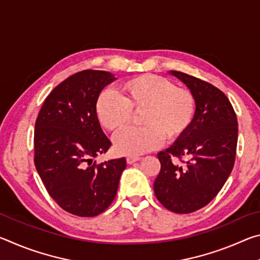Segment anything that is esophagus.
I'll return each instance as SVG.
<instances>
[{"mask_svg": "<svg viewBox=\"0 0 260 260\" xmlns=\"http://www.w3.org/2000/svg\"><path fill=\"white\" fill-rule=\"evenodd\" d=\"M140 159H141V157H138V156H128V157L126 158L127 164H133V162L138 161V160H140Z\"/></svg>", "mask_w": 260, "mask_h": 260, "instance_id": "34e87169", "label": "esophagus"}]
</instances>
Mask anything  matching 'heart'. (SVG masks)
Instances as JSON below:
<instances>
[{"label":"heart","instance_id":"b5f03b06","mask_svg":"<svg viewBox=\"0 0 260 260\" xmlns=\"http://www.w3.org/2000/svg\"><path fill=\"white\" fill-rule=\"evenodd\" d=\"M196 98L187 88L177 87L169 79L155 74L128 79L118 87V94L104 90L95 103V112L104 128L117 133L128 124L132 111H141L143 126L122 131L114 139L116 150L138 156L173 142L187 133L195 118Z\"/></svg>","mask_w":260,"mask_h":260}]
</instances>
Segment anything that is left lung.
<instances>
[{"instance_id":"1","label":"left lung","mask_w":260,"mask_h":260,"mask_svg":"<svg viewBox=\"0 0 260 260\" xmlns=\"http://www.w3.org/2000/svg\"><path fill=\"white\" fill-rule=\"evenodd\" d=\"M171 74L192 91L197 109L187 133L158 152L160 171L153 190L167 210L186 214L208 205L225 184L234 167L239 129L236 113L221 90L187 73ZM173 156L183 165L173 162Z\"/></svg>"}]
</instances>
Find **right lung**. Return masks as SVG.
Returning <instances> with one entry per match:
<instances>
[{
    "label": "right lung",
    "mask_w": 260,
    "mask_h": 260,
    "mask_svg": "<svg viewBox=\"0 0 260 260\" xmlns=\"http://www.w3.org/2000/svg\"><path fill=\"white\" fill-rule=\"evenodd\" d=\"M111 73L85 70L51 90L35 121L34 164L48 193L67 212L96 217L114 200L125 158L98 164L91 158L111 147L95 112Z\"/></svg>",
    "instance_id": "1"
}]
</instances>
